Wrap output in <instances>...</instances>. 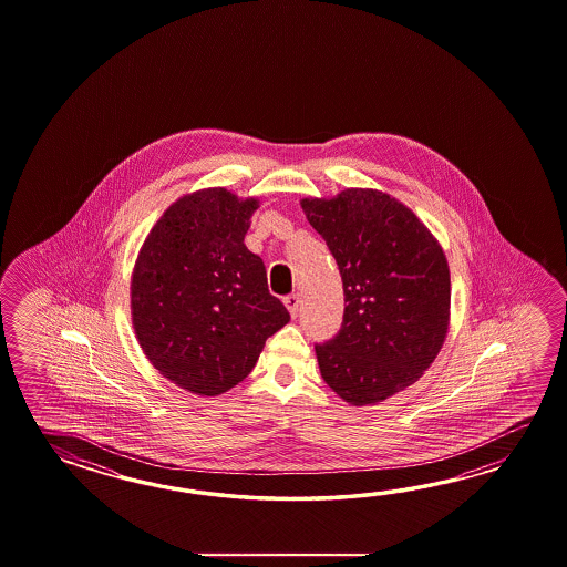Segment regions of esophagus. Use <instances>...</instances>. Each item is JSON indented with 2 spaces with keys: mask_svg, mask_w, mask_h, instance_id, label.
<instances>
[{
  "mask_svg": "<svg viewBox=\"0 0 567 567\" xmlns=\"http://www.w3.org/2000/svg\"><path fill=\"white\" fill-rule=\"evenodd\" d=\"M284 303H286V308H288L289 313L296 318L298 316V310H300V296L298 293H289L284 298Z\"/></svg>",
  "mask_w": 567,
  "mask_h": 567,
  "instance_id": "34e87169",
  "label": "esophagus"
}]
</instances>
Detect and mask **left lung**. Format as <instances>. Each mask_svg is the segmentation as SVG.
<instances>
[{
    "label": "left lung",
    "instance_id": "1",
    "mask_svg": "<svg viewBox=\"0 0 567 567\" xmlns=\"http://www.w3.org/2000/svg\"><path fill=\"white\" fill-rule=\"evenodd\" d=\"M337 259L344 318L316 344L318 367L338 398L371 405L430 369L450 324L446 255L420 218L373 188L300 203Z\"/></svg>",
    "mask_w": 567,
    "mask_h": 567
}]
</instances>
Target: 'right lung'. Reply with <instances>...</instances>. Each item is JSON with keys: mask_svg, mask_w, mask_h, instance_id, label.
Listing matches in <instances>:
<instances>
[{"mask_svg": "<svg viewBox=\"0 0 567 567\" xmlns=\"http://www.w3.org/2000/svg\"><path fill=\"white\" fill-rule=\"evenodd\" d=\"M257 208V198L227 188L186 194L150 230L133 267L137 342L159 374L196 395L241 383L289 322L261 257L243 243Z\"/></svg>", "mask_w": 567, "mask_h": 567, "instance_id": "1", "label": "right lung"}]
</instances>
